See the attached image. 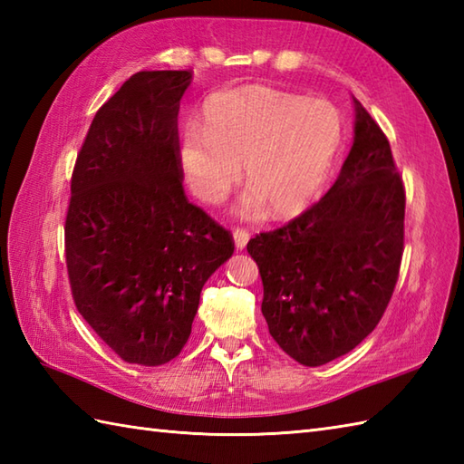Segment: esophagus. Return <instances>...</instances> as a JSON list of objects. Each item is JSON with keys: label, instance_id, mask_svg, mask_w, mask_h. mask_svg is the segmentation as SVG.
Returning a JSON list of instances; mask_svg holds the SVG:
<instances>
[{"label": "esophagus", "instance_id": "obj_1", "mask_svg": "<svg viewBox=\"0 0 464 464\" xmlns=\"http://www.w3.org/2000/svg\"><path fill=\"white\" fill-rule=\"evenodd\" d=\"M233 241H235V249L243 251L245 247H247V243H249V231L235 229L233 231Z\"/></svg>", "mask_w": 464, "mask_h": 464}]
</instances>
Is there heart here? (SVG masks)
<instances>
[{
  "mask_svg": "<svg viewBox=\"0 0 464 464\" xmlns=\"http://www.w3.org/2000/svg\"><path fill=\"white\" fill-rule=\"evenodd\" d=\"M343 137V115L331 102L247 85L207 100L201 130L181 131L179 161L191 191L209 205L225 199L245 165L249 191L239 213L255 217L269 207L285 219L319 199Z\"/></svg>",
  "mask_w": 464,
  "mask_h": 464,
  "instance_id": "obj_1",
  "label": "heart"
}]
</instances>
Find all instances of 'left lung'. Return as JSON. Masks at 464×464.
I'll list each match as a JSON object with an SVG mask.
<instances>
[{"label":"left lung","instance_id":"1","mask_svg":"<svg viewBox=\"0 0 464 464\" xmlns=\"http://www.w3.org/2000/svg\"><path fill=\"white\" fill-rule=\"evenodd\" d=\"M353 103V147L327 195L247 245L271 337L304 367L343 357L372 333L399 277L405 189L387 137Z\"/></svg>","mask_w":464,"mask_h":464}]
</instances>
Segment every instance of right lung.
Returning <instances> with one entry per match:
<instances>
[{"instance_id": "add662e5", "label": "right lung", "mask_w": 464, "mask_h": 464, "mask_svg": "<svg viewBox=\"0 0 464 464\" xmlns=\"http://www.w3.org/2000/svg\"><path fill=\"white\" fill-rule=\"evenodd\" d=\"M191 72H140L95 113L72 177L65 259L77 311L125 362L181 353L229 231L187 201L177 115Z\"/></svg>"}]
</instances>
